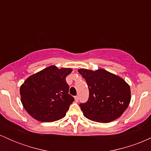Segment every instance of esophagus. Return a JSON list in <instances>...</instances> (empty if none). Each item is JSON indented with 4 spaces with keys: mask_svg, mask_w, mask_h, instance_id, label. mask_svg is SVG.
I'll return each instance as SVG.
<instances>
[{
    "mask_svg": "<svg viewBox=\"0 0 151 151\" xmlns=\"http://www.w3.org/2000/svg\"><path fill=\"white\" fill-rule=\"evenodd\" d=\"M74 100H75L76 102H78V101H79V96H74Z\"/></svg>",
    "mask_w": 151,
    "mask_h": 151,
    "instance_id": "1",
    "label": "esophagus"
}]
</instances>
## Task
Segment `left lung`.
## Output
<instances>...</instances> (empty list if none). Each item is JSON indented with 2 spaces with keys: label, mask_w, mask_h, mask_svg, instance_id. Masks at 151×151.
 I'll return each mask as SVG.
<instances>
[{
  "label": "left lung",
  "mask_w": 151,
  "mask_h": 151,
  "mask_svg": "<svg viewBox=\"0 0 151 151\" xmlns=\"http://www.w3.org/2000/svg\"><path fill=\"white\" fill-rule=\"evenodd\" d=\"M87 83L88 101L80 104L84 116L89 120L109 123L122 115L131 101V89L125 80L108 71L79 69Z\"/></svg>",
  "instance_id": "left-lung-1"
}]
</instances>
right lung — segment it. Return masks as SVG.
<instances>
[{"label":"right lung","mask_w":151,"mask_h":151,"mask_svg":"<svg viewBox=\"0 0 151 151\" xmlns=\"http://www.w3.org/2000/svg\"><path fill=\"white\" fill-rule=\"evenodd\" d=\"M72 70L50 66L32 74L20 86L22 106L32 118L42 122H52L66 116L74 101L69 94L66 77Z\"/></svg>","instance_id":"obj_1"}]
</instances>
